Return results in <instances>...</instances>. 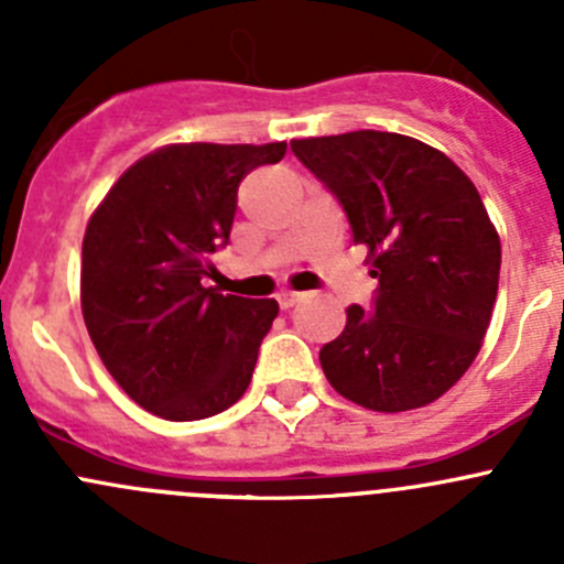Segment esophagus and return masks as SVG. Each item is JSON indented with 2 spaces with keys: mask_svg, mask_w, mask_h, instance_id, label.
I'll list each match as a JSON object with an SVG mask.
<instances>
[{
  "mask_svg": "<svg viewBox=\"0 0 564 564\" xmlns=\"http://www.w3.org/2000/svg\"><path fill=\"white\" fill-rule=\"evenodd\" d=\"M297 300H300L297 292H281V294H278V305H281L283 311L294 308V305H297Z\"/></svg>",
  "mask_w": 564,
  "mask_h": 564,
  "instance_id": "obj_1",
  "label": "esophagus"
}]
</instances>
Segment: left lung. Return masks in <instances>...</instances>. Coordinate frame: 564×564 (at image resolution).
<instances>
[{"mask_svg": "<svg viewBox=\"0 0 564 564\" xmlns=\"http://www.w3.org/2000/svg\"><path fill=\"white\" fill-rule=\"evenodd\" d=\"M292 152L338 196L379 281L373 311L349 305L318 351L324 377L373 412L429 406L475 362L497 303L502 246L475 182L384 130L294 139Z\"/></svg>", "mask_w": 564, "mask_h": 564, "instance_id": "obj_1", "label": "left lung"}]
</instances>
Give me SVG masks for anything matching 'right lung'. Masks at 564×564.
Listing matches in <instances>:
<instances>
[{
    "mask_svg": "<svg viewBox=\"0 0 564 564\" xmlns=\"http://www.w3.org/2000/svg\"><path fill=\"white\" fill-rule=\"evenodd\" d=\"M272 144H166L95 207L82 248V314L106 371L141 409L185 423L224 412L253 377L275 300L204 286L229 242L242 176Z\"/></svg>",
    "mask_w": 564,
    "mask_h": 564,
    "instance_id": "right-lung-1",
    "label": "right lung"
}]
</instances>
